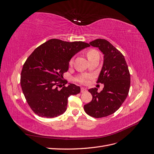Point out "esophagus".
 Segmentation results:
<instances>
[{
  "label": "esophagus",
  "instance_id": "34e87169",
  "mask_svg": "<svg viewBox=\"0 0 154 154\" xmlns=\"http://www.w3.org/2000/svg\"><path fill=\"white\" fill-rule=\"evenodd\" d=\"M87 88H83V87H82V88H81V92H82V93L85 92H87Z\"/></svg>",
  "mask_w": 154,
  "mask_h": 154
}]
</instances>
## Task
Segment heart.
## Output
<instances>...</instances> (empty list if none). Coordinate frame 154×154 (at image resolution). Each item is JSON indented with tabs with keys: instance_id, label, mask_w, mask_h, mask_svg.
<instances>
[{
	"instance_id": "1",
	"label": "heart",
	"mask_w": 154,
	"mask_h": 154,
	"mask_svg": "<svg viewBox=\"0 0 154 154\" xmlns=\"http://www.w3.org/2000/svg\"><path fill=\"white\" fill-rule=\"evenodd\" d=\"M96 54H98V53H97V51L94 49H90L89 51H88V52L87 53L88 58L92 57V56L96 55ZM72 63H73V60L72 59H71L69 61L70 66H72ZM91 76L90 75H88V74H82V75L78 76L76 78V80L79 83H82V84H87V83H88V82H89V80L91 79Z\"/></svg>"
}]
</instances>
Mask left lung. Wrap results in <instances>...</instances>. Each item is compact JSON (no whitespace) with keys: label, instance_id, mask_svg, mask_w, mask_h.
I'll list each match as a JSON object with an SVG mask.
<instances>
[{"label":"left lung","instance_id":"left-lung-1","mask_svg":"<svg viewBox=\"0 0 154 154\" xmlns=\"http://www.w3.org/2000/svg\"><path fill=\"white\" fill-rule=\"evenodd\" d=\"M98 48L104 54L103 65L97 83H103L100 92L96 88L88 90L92 101L84 105L85 112L95 118L114 113L128 96L130 85V74L124 56L109 41L98 38L89 43Z\"/></svg>","mask_w":154,"mask_h":154}]
</instances>
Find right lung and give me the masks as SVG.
<instances>
[{
  "mask_svg": "<svg viewBox=\"0 0 154 154\" xmlns=\"http://www.w3.org/2000/svg\"><path fill=\"white\" fill-rule=\"evenodd\" d=\"M83 42L51 39L36 48L27 58L20 76V85L31 110L42 118H53L63 114L71 95L80 92V87L66 84L62 80L69 61L79 51L89 47Z\"/></svg>",
  "mask_w": 154,
  "mask_h": 154,
  "instance_id": "right-lung-1",
  "label": "right lung"
}]
</instances>
